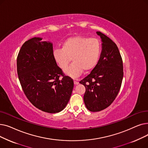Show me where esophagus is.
I'll use <instances>...</instances> for the list:
<instances>
[{
    "label": "esophagus",
    "instance_id": "obj_1",
    "mask_svg": "<svg viewBox=\"0 0 148 148\" xmlns=\"http://www.w3.org/2000/svg\"><path fill=\"white\" fill-rule=\"evenodd\" d=\"M78 84H79V82H78V81H74V84H75V85H78Z\"/></svg>",
    "mask_w": 148,
    "mask_h": 148
}]
</instances>
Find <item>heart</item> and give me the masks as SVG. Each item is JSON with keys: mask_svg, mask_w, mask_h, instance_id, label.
Here are the masks:
<instances>
[{"mask_svg": "<svg viewBox=\"0 0 148 148\" xmlns=\"http://www.w3.org/2000/svg\"><path fill=\"white\" fill-rule=\"evenodd\" d=\"M101 51L100 42L96 38L76 36L66 40L61 49H56L53 57L58 66L65 70L70 61L72 64L65 71L67 75L76 78L84 72L92 70L99 60Z\"/></svg>", "mask_w": 148, "mask_h": 148, "instance_id": "obj_1", "label": "heart"}]
</instances>
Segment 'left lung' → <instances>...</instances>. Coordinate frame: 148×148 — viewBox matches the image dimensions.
<instances>
[{
    "label": "left lung",
    "instance_id": "1",
    "mask_svg": "<svg viewBox=\"0 0 148 148\" xmlns=\"http://www.w3.org/2000/svg\"><path fill=\"white\" fill-rule=\"evenodd\" d=\"M102 41L100 59L91 73L79 83L86 87L84 101L87 108L97 112L107 108L120 91L123 76V61L117 45L101 32Z\"/></svg>",
    "mask_w": 148,
    "mask_h": 148
}]
</instances>
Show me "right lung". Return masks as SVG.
I'll return each instance as SVG.
<instances>
[{
  "instance_id": "obj_1",
  "label": "right lung",
  "mask_w": 148,
  "mask_h": 148,
  "mask_svg": "<svg viewBox=\"0 0 148 148\" xmlns=\"http://www.w3.org/2000/svg\"><path fill=\"white\" fill-rule=\"evenodd\" d=\"M41 40L32 38L21 47L17 58V74L25 95L34 106L56 113L66 107L74 83L57 66L52 44Z\"/></svg>"
}]
</instances>
